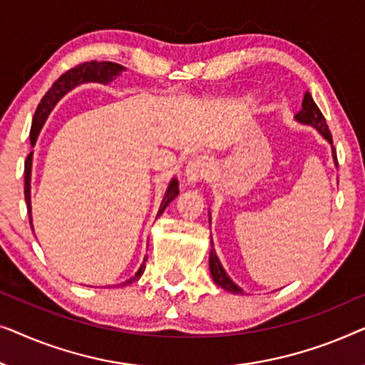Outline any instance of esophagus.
<instances>
[{
  "label": "esophagus",
  "instance_id": "obj_1",
  "mask_svg": "<svg viewBox=\"0 0 365 365\" xmlns=\"http://www.w3.org/2000/svg\"><path fill=\"white\" fill-rule=\"evenodd\" d=\"M210 170H212V163H210L208 158L205 155H197L188 162L187 170H185L187 172L185 178H187V182L190 183H197L200 180H203V178H207Z\"/></svg>",
  "mask_w": 365,
  "mask_h": 365
}]
</instances>
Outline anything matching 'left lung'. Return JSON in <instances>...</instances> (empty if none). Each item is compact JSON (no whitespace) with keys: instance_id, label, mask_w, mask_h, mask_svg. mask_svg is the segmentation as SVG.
Returning a JSON list of instances; mask_svg holds the SVG:
<instances>
[{"instance_id":"1","label":"left lung","mask_w":365,"mask_h":365,"mask_svg":"<svg viewBox=\"0 0 365 365\" xmlns=\"http://www.w3.org/2000/svg\"><path fill=\"white\" fill-rule=\"evenodd\" d=\"M296 119L302 122V124H309L312 127H316V129L322 133V137H324L329 143H332V133L329 130V125H327L324 115H322L319 107L316 106V102L311 97L309 92H306L304 94L302 109L296 114ZM332 153H334V160L337 163V153L334 147H332ZM210 273H212V278L215 283H217V286L223 287V289H227L230 292H235V294H240L241 292L240 287L230 279V276L227 273H225L223 266L220 264L218 256L215 255V250H213V241H212V250H210Z\"/></svg>"}]
</instances>
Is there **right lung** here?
<instances>
[{
    "label": "right lung",
    "instance_id": "1",
    "mask_svg": "<svg viewBox=\"0 0 365 365\" xmlns=\"http://www.w3.org/2000/svg\"><path fill=\"white\" fill-rule=\"evenodd\" d=\"M125 68L124 66L117 64V63H110V61H87V63H81L76 66V68L66 71V73L61 76V78L51 86V89L46 92L43 99H41L38 109L34 112L33 117V124H31V145H34L36 138H38V133L41 130V127L44 125L46 119H48L49 112L54 109L56 102H58L61 97H63L66 92L73 89V87L84 84V82H102V84H107L112 79H115V76H119L122 71ZM31 165H33V152L29 153L26 157V162H24V200H26L28 205V213H29V225H33V220H31ZM178 195V182L173 178L168 185L165 197L162 200L160 210H158L157 217H160L163 213V210L167 208V205L172 202ZM143 269H145V259L138 271L135 273V276H132L130 279L124 281L120 283V286H127L137 281L140 276L143 274Z\"/></svg>",
    "mask_w": 365,
    "mask_h": 365
}]
</instances>
